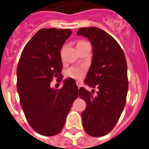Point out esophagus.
Here are the masks:
<instances>
[{
    "label": "esophagus",
    "instance_id": "obj_1",
    "mask_svg": "<svg viewBox=\"0 0 149 149\" xmlns=\"http://www.w3.org/2000/svg\"><path fill=\"white\" fill-rule=\"evenodd\" d=\"M77 86H78L79 89V88L81 87V86H82V84H81V83L79 82V81H77Z\"/></svg>",
    "mask_w": 149,
    "mask_h": 149
}]
</instances>
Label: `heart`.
Returning <instances> with one entry per match:
<instances>
[{"label":"heart","mask_w":149,"mask_h":149,"mask_svg":"<svg viewBox=\"0 0 149 149\" xmlns=\"http://www.w3.org/2000/svg\"><path fill=\"white\" fill-rule=\"evenodd\" d=\"M83 43H86V41H79L77 44ZM86 72V68L85 66H72L66 71V76L70 78L75 79H80L85 76Z\"/></svg>","instance_id":"obj_1"}]
</instances>
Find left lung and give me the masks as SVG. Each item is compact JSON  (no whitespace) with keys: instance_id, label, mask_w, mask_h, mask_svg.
Instances as JSON below:
<instances>
[{"instance_id":"1","label":"left lung","mask_w":149,"mask_h":149,"mask_svg":"<svg viewBox=\"0 0 149 149\" xmlns=\"http://www.w3.org/2000/svg\"><path fill=\"white\" fill-rule=\"evenodd\" d=\"M77 35L87 37L93 48L85 83L99 89L95 96L93 90L91 93L83 87L79 89V97L86 103L82 122L88 135L101 137L112 131L125 107L129 88L126 60L119 44L106 31L83 27Z\"/></svg>"}]
</instances>
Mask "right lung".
I'll return each mask as SVG.
<instances>
[{
	"label": "right lung",
	"mask_w": 149,
	"mask_h": 149,
	"mask_svg": "<svg viewBox=\"0 0 149 149\" xmlns=\"http://www.w3.org/2000/svg\"><path fill=\"white\" fill-rule=\"evenodd\" d=\"M71 34L70 29H41L24 47L18 62L17 88L20 105L32 129L45 136L62 131L79 95L73 79H65L59 89L50 87L54 78L62 81L60 50Z\"/></svg>",
	"instance_id": "add662e5"
}]
</instances>
